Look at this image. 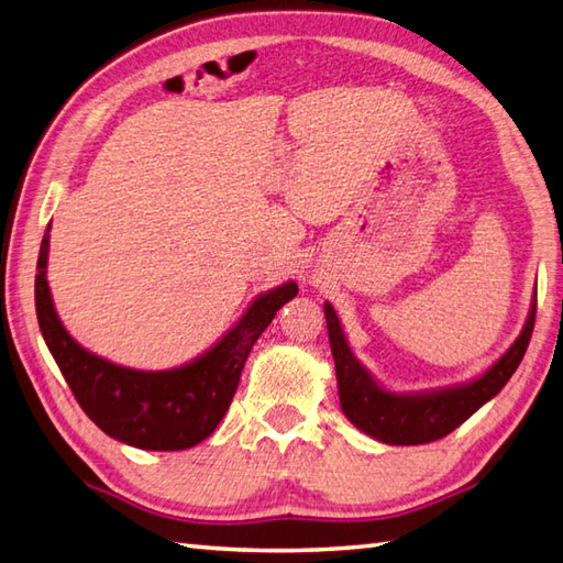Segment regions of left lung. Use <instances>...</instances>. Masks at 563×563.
Returning <instances> with one entry per match:
<instances>
[{"label": "left lung", "instance_id": "1", "mask_svg": "<svg viewBox=\"0 0 563 563\" xmlns=\"http://www.w3.org/2000/svg\"><path fill=\"white\" fill-rule=\"evenodd\" d=\"M324 314L333 363H336L339 399L345 418L369 438L387 442V445H423V442H433L452 433L506 387L532 339L537 297L516 343L482 377L466 382V385L416 394L382 389L353 355L341 321L329 302L324 305Z\"/></svg>", "mask_w": 563, "mask_h": 563}]
</instances>
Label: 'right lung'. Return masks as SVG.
<instances>
[{
  "label": "right lung",
  "mask_w": 563,
  "mask_h": 563,
  "mask_svg": "<svg viewBox=\"0 0 563 563\" xmlns=\"http://www.w3.org/2000/svg\"><path fill=\"white\" fill-rule=\"evenodd\" d=\"M51 224L35 273L41 333L75 399L106 435L140 450H186L206 440L232 404L246 357L275 312L297 295L295 283L258 295L236 327L194 363L174 369H133L89 353L69 336L47 288Z\"/></svg>",
  "instance_id": "right-lung-1"
}]
</instances>
